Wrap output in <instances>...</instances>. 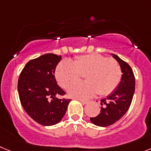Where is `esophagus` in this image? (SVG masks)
I'll return each instance as SVG.
<instances>
[{
    "instance_id": "1",
    "label": "esophagus",
    "mask_w": 151,
    "mask_h": 151,
    "mask_svg": "<svg viewBox=\"0 0 151 151\" xmlns=\"http://www.w3.org/2000/svg\"><path fill=\"white\" fill-rule=\"evenodd\" d=\"M78 101H80V102H81L82 104H87V103L89 102L88 101H86V100H83V99H78Z\"/></svg>"
}]
</instances>
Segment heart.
Returning <instances> with one entry per match:
<instances>
[{
	"instance_id": "b5f03b06",
	"label": "heart",
	"mask_w": 151,
	"mask_h": 151,
	"mask_svg": "<svg viewBox=\"0 0 151 151\" xmlns=\"http://www.w3.org/2000/svg\"><path fill=\"white\" fill-rule=\"evenodd\" d=\"M82 75L87 81L72 86L68 92L73 97L84 99L96 93L105 96L113 93L121 82L122 72L117 61L99 54L80 55L73 62L64 60L55 70V78L64 89L79 81Z\"/></svg>"
}]
</instances>
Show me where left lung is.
Segmentation results:
<instances>
[{
  "label": "left lung",
  "mask_w": 151,
  "mask_h": 151,
  "mask_svg": "<svg viewBox=\"0 0 151 151\" xmlns=\"http://www.w3.org/2000/svg\"><path fill=\"white\" fill-rule=\"evenodd\" d=\"M113 57L119 62L122 77L117 89L107 98L101 100V111L96 117L90 118L92 123L100 127L114 124L128 110L135 91V76L130 66L116 55Z\"/></svg>",
  "instance_id": "8db88e82"
}]
</instances>
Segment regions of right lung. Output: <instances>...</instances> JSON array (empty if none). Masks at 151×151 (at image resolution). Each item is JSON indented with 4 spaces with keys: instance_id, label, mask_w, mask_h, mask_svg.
Returning a JSON list of instances; mask_svg holds the SVG:
<instances>
[{
    "instance_id": "1",
    "label": "right lung",
    "mask_w": 151,
    "mask_h": 151,
    "mask_svg": "<svg viewBox=\"0 0 151 151\" xmlns=\"http://www.w3.org/2000/svg\"><path fill=\"white\" fill-rule=\"evenodd\" d=\"M61 59L55 54H45L30 60L20 73L18 90L21 105L41 125L51 126L59 122L71 101L56 97L65 95L55 78V68Z\"/></svg>"
}]
</instances>
